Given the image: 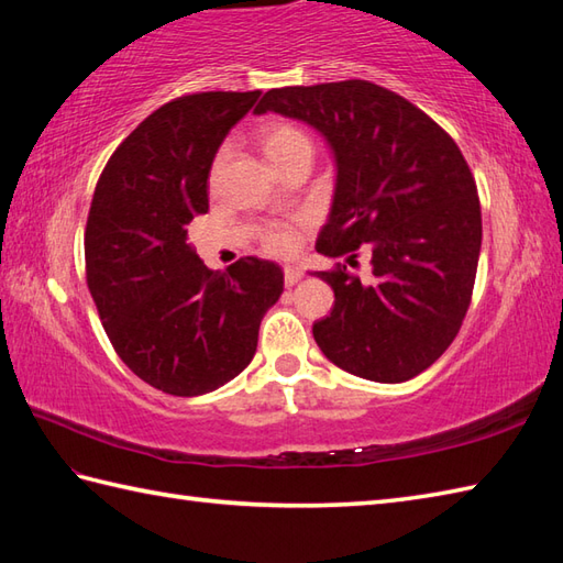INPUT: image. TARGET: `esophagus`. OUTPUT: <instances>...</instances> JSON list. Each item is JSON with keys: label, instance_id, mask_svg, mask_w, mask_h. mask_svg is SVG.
<instances>
[{"label": "esophagus", "instance_id": "esophagus-1", "mask_svg": "<svg viewBox=\"0 0 563 563\" xmlns=\"http://www.w3.org/2000/svg\"><path fill=\"white\" fill-rule=\"evenodd\" d=\"M302 271L300 268H295V266H285L283 268V280H285V285H288V288H292V285H297L302 280Z\"/></svg>", "mask_w": 563, "mask_h": 563}]
</instances>
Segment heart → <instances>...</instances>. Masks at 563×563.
<instances>
[{
    "instance_id": "b5f03b06",
    "label": "heart",
    "mask_w": 563,
    "mask_h": 563,
    "mask_svg": "<svg viewBox=\"0 0 563 563\" xmlns=\"http://www.w3.org/2000/svg\"><path fill=\"white\" fill-rule=\"evenodd\" d=\"M258 142L263 152L275 162L278 169H285L290 162L309 157L312 159L314 142L309 137L307 130L290 121H268L258 130ZM227 157H230V145H222L212 159V176H218L224 166ZM302 220H283V222H268L258 230V242L263 251H268L273 256H290L300 244Z\"/></svg>"
}]
</instances>
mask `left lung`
I'll use <instances>...</instances> for the list:
<instances>
[{"mask_svg": "<svg viewBox=\"0 0 563 563\" xmlns=\"http://www.w3.org/2000/svg\"><path fill=\"white\" fill-rule=\"evenodd\" d=\"M314 125L336 157V194L317 239L324 256H373V283L343 263L319 271L336 302L314 321L333 365L373 382L423 373L457 336L472 302L482 206L470 164L418 106L365 79L283 87L256 113Z\"/></svg>", "mask_w": 563, "mask_h": 563, "instance_id": "obj_1", "label": "left lung"}]
</instances>
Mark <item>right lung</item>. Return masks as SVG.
Returning a JSON list of instances; mask_svg holds the SVG:
<instances>
[{"label": "right lung", "instance_id": "obj_1", "mask_svg": "<svg viewBox=\"0 0 563 563\" xmlns=\"http://www.w3.org/2000/svg\"><path fill=\"white\" fill-rule=\"evenodd\" d=\"M261 91L186 93L150 113L93 190L87 285L118 357L154 389L198 397L251 363L283 292L278 263L242 256L210 271L186 227L208 212L214 152Z\"/></svg>", "mask_w": 563, "mask_h": 563}]
</instances>
